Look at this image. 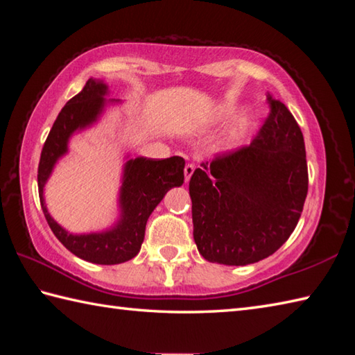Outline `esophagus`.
<instances>
[{
  "instance_id": "obj_1",
  "label": "esophagus",
  "mask_w": 355,
  "mask_h": 355,
  "mask_svg": "<svg viewBox=\"0 0 355 355\" xmlns=\"http://www.w3.org/2000/svg\"><path fill=\"white\" fill-rule=\"evenodd\" d=\"M194 171H196V166L192 164V163H188V164L184 166V178H186V182H189V178H191L192 173H194Z\"/></svg>"
}]
</instances>
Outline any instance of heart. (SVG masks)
Wrapping results in <instances>:
<instances>
[{
    "label": "heart",
    "instance_id": "obj_1",
    "mask_svg": "<svg viewBox=\"0 0 355 355\" xmlns=\"http://www.w3.org/2000/svg\"><path fill=\"white\" fill-rule=\"evenodd\" d=\"M248 124H250V122L248 121H242L241 122V124H239V127H237L236 128V132H234V135H233V137L234 138H239L241 137V135L245 132V130H247V127H248Z\"/></svg>",
    "mask_w": 355,
    "mask_h": 355
}]
</instances>
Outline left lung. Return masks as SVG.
Segmentation results:
<instances>
[{"instance_id":"1","label":"left lung","mask_w":355,"mask_h":355,"mask_svg":"<svg viewBox=\"0 0 355 355\" xmlns=\"http://www.w3.org/2000/svg\"><path fill=\"white\" fill-rule=\"evenodd\" d=\"M270 113L248 146L205 159L189 182L198 253L247 266L281 248L304 208V138L293 114L267 96Z\"/></svg>"}]
</instances>
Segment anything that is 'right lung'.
Here are the masks:
<instances>
[{
  "instance_id": "right-lung-1",
  "label": "right lung",
  "mask_w": 355,
  "mask_h": 355,
  "mask_svg": "<svg viewBox=\"0 0 355 355\" xmlns=\"http://www.w3.org/2000/svg\"><path fill=\"white\" fill-rule=\"evenodd\" d=\"M107 87L102 82L88 79L82 92L71 98L57 116L53 128L44 141L40 163H38V196L43 214L49 228L71 253L83 261L114 266L130 261L141 250L144 241L147 218L163 200L166 192L184 182V159L171 157L164 159L135 158L128 159L124 169V182L121 188L122 217L110 231L99 234H68L54 222L44 206L43 186L51 171L63 153L68 139L77 128H83L98 119L105 105Z\"/></svg>"
}]
</instances>
